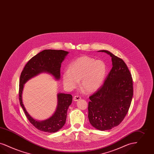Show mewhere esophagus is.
I'll return each mask as SVG.
<instances>
[{
  "instance_id": "34e87169",
  "label": "esophagus",
  "mask_w": 154,
  "mask_h": 154,
  "mask_svg": "<svg viewBox=\"0 0 154 154\" xmlns=\"http://www.w3.org/2000/svg\"><path fill=\"white\" fill-rule=\"evenodd\" d=\"M81 99V97H80V96L76 95V96H74V97H73V100H74V101H79V100H80Z\"/></svg>"
}]
</instances>
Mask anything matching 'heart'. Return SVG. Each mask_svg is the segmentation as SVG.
Masks as SVG:
<instances>
[{
  "instance_id": "obj_1",
  "label": "heart",
  "mask_w": 154,
  "mask_h": 154,
  "mask_svg": "<svg viewBox=\"0 0 154 154\" xmlns=\"http://www.w3.org/2000/svg\"><path fill=\"white\" fill-rule=\"evenodd\" d=\"M106 72V66L103 61L83 56L69 64L68 71L62 75V81L65 87L72 89L80 80V86L84 91L94 92L102 85Z\"/></svg>"
}]
</instances>
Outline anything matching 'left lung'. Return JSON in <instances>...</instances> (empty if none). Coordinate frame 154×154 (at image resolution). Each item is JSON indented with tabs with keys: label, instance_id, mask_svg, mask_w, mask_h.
Wrapping results in <instances>:
<instances>
[{
	"label": "left lung",
	"instance_id": "1",
	"mask_svg": "<svg viewBox=\"0 0 154 154\" xmlns=\"http://www.w3.org/2000/svg\"><path fill=\"white\" fill-rule=\"evenodd\" d=\"M112 57V68L103 85L89 97L88 118L96 129L105 131L116 127L127 114L133 97L131 74L122 59L107 50Z\"/></svg>",
	"mask_w": 154,
	"mask_h": 154
}]
</instances>
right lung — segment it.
<instances>
[{
    "label": "right lung",
    "instance_id": "add662e5",
    "mask_svg": "<svg viewBox=\"0 0 154 154\" xmlns=\"http://www.w3.org/2000/svg\"><path fill=\"white\" fill-rule=\"evenodd\" d=\"M68 53V51L62 50H44L31 58L20 74L19 89L20 104L29 121L39 131L52 133L61 128L66 122L68 108L72 102V96L70 94L58 93V105L54 115L46 120L38 122L29 115L23 104L22 94L24 84L27 81L42 72H48L59 80L62 62Z\"/></svg>",
    "mask_w": 154,
    "mask_h": 154
}]
</instances>
